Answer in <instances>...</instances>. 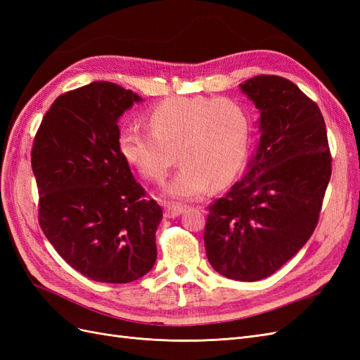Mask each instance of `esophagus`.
I'll return each instance as SVG.
<instances>
[{"label":"esophagus","mask_w":360,"mask_h":360,"mask_svg":"<svg viewBox=\"0 0 360 360\" xmlns=\"http://www.w3.org/2000/svg\"><path fill=\"white\" fill-rule=\"evenodd\" d=\"M165 217H177L180 213H183V210H184V207L183 205H179V204H167L165 205Z\"/></svg>","instance_id":"1"}]
</instances>
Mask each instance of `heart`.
Wrapping results in <instances>:
<instances>
[{
	"instance_id": "obj_1",
	"label": "heart",
	"mask_w": 360,
	"mask_h": 360,
	"mask_svg": "<svg viewBox=\"0 0 360 360\" xmlns=\"http://www.w3.org/2000/svg\"><path fill=\"white\" fill-rule=\"evenodd\" d=\"M147 124L150 130H123L120 155L139 176L162 183L179 151L183 165L167 186L174 200H192L212 183L230 184L250 153L252 123L246 108L230 97H167L150 108Z\"/></svg>"
}]
</instances>
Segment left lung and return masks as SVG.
<instances>
[{
	"mask_svg": "<svg viewBox=\"0 0 360 360\" xmlns=\"http://www.w3.org/2000/svg\"><path fill=\"white\" fill-rule=\"evenodd\" d=\"M259 110V139L245 176L209 205L204 245L225 278L259 281L309 240L332 176L319 105L296 84L258 75L240 84Z\"/></svg>",
	"mask_w": 360,
	"mask_h": 360,
	"instance_id": "left-lung-1",
	"label": "left lung"
}]
</instances>
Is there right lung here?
<instances>
[{
    "label": "right lung",
    "instance_id": "add662e5",
    "mask_svg": "<svg viewBox=\"0 0 360 360\" xmlns=\"http://www.w3.org/2000/svg\"><path fill=\"white\" fill-rule=\"evenodd\" d=\"M143 99L112 82L58 96L31 150L41 231L85 278L126 284L156 263L160 205L118 150V118Z\"/></svg>",
    "mask_w": 360,
    "mask_h": 360
}]
</instances>
